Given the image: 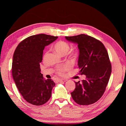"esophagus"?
Instances as JSON below:
<instances>
[{
    "mask_svg": "<svg viewBox=\"0 0 126 126\" xmlns=\"http://www.w3.org/2000/svg\"><path fill=\"white\" fill-rule=\"evenodd\" d=\"M63 81V80H62V79H57L56 80V82H61V81Z\"/></svg>",
    "mask_w": 126,
    "mask_h": 126,
    "instance_id": "34e87169",
    "label": "esophagus"
}]
</instances>
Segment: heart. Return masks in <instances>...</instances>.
Here are the masks:
<instances>
[{"mask_svg": "<svg viewBox=\"0 0 126 126\" xmlns=\"http://www.w3.org/2000/svg\"><path fill=\"white\" fill-rule=\"evenodd\" d=\"M54 49L55 51L60 55H65L70 49V46L68 43L64 41H59L55 45ZM70 56L71 58L75 59L77 56V54L76 51H72L70 52ZM69 66L63 65L58 68L57 70V73L59 75L62 76L68 70Z\"/></svg>", "mask_w": 126, "mask_h": 126, "instance_id": "obj_1", "label": "heart"}]
</instances>
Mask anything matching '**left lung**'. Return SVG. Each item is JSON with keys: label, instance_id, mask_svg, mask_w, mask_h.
<instances>
[{"label": "left lung", "instance_id": "obj_1", "mask_svg": "<svg viewBox=\"0 0 126 126\" xmlns=\"http://www.w3.org/2000/svg\"><path fill=\"white\" fill-rule=\"evenodd\" d=\"M65 38L78 45L79 74L86 76L81 82H75L71 97L80 105L93 104L104 94L111 73L108 52L100 41L85 34Z\"/></svg>", "mask_w": 126, "mask_h": 126}]
</instances>
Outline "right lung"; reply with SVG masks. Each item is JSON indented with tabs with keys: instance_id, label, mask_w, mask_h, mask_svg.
<instances>
[{
	"instance_id": "1",
	"label": "right lung",
	"mask_w": 126,
	"mask_h": 126,
	"mask_svg": "<svg viewBox=\"0 0 126 126\" xmlns=\"http://www.w3.org/2000/svg\"><path fill=\"white\" fill-rule=\"evenodd\" d=\"M58 37L39 34L21 41L15 50L12 63V75L17 88L25 100L33 105L47 102L51 96L55 83L46 80L41 74L40 63L43 50Z\"/></svg>"
}]
</instances>
